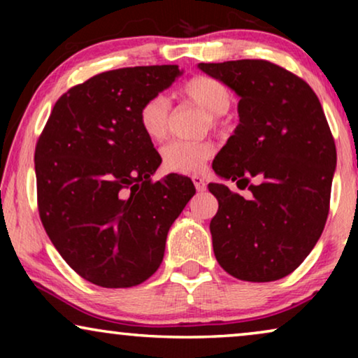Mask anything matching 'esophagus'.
Instances as JSON below:
<instances>
[{
	"label": "esophagus",
	"instance_id": "obj_1",
	"mask_svg": "<svg viewBox=\"0 0 358 358\" xmlns=\"http://www.w3.org/2000/svg\"><path fill=\"white\" fill-rule=\"evenodd\" d=\"M192 180H194L195 189H197L199 192H203V190L207 189V182H205L203 178H200V176H192Z\"/></svg>",
	"mask_w": 358,
	"mask_h": 358
}]
</instances>
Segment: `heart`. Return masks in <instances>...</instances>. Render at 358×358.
<instances>
[{
    "label": "heart",
    "mask_w": 358,
    "mask_h": 358,
    "mask_svg": "<svg viewBox=\"0 0 358 358\" xmlns=\"http://www.w3.org/2000/svg\"><path fill=\"white\" fill-rule=\"evenodd\" d=\"M180 97L199 106L210 114L213 127L224 124V112L233 102L231 91L222 81L210 76H194L179 91ZM138 122L143 134L153 141L166 138L169 130V99L163 94H155L140 107ZM215 153V145L210 140L169 141L161 148V159L166 169L174 173H199Z\"/></svg>",
    "instance_id": "1"
}]
</instances>
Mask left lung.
I'll return each mask as SVG.
<instances>
[{"label": "left lung", "mask_w": 358, "mask_h": 358, "mask_svg": "<svg viewBox=\"0 0 358 358\" xmlns=\"http://www.w3.org/2000/svg\"><path fill=\"white\" fill-rule=\"evenodd\" d=\"M199 68L239 96V124L213 171L251 190L244 199L208 184L218 200L210 222L215 257L239 280H278L305 261L329 213L337 155L321 102L306 81L266 60Z\"/></svg>", "instance_id": "left-lung-1"}]
</instances>
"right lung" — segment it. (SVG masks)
<instances>
[{
    "instance_id": "1",
    "label": "right lung",
    "mask_w": 358,
    "mask_h": 358,
    "mask_svg": "<svg viewBox=\"0 0 358 358\" xmlns=\"http://www.w3.org/2000/svg\"><path fill=\"white\" fill-rule=\"evenodd\" d=\"M180 75L178 65L99 73L55 102L37 141L42 224L94 285L127 288L153 275L171 224L195 194L184 176L151 180L161 158L138 122L141 104Z\"/></svg>"
}]
</instances>
